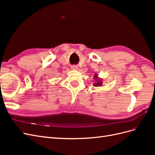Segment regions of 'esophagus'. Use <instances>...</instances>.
<instances>
[{
	"instance_id": "34e87169",
	"label": "esophagus",
	"mask_w": 155,
	"mask_h": 155,
	"mask_svg": "<svg viewBox=\"0 0 155 155\" xmlns=\"http://www.w3.org/2000/svg\"><path fill=\"white\" fill-rule=\"evenodd\" d=\"M71 68H72V70H78V67L76 66V65H72Z\"/></svg>"
}]
</instances>
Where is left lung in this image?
I'll return each instance as SVG.
<instances>
[{"instance_id":"obj_1","label":"left lung","mask_w":155,"mask_h":155,"mask_svg":"<svg viewBox=\"0 0 155 155\" xmlns=\"http://www.w3.org/2000/svg\"><path fill=\"white\" fill-rule=\"evenodd\" d=\"M94 79L95 80V83H94V87H99V86H101L103 85V83H104V82H103V79L102 78H100L98 77V75L95 74L94 75Z\"/></svg>"}]
</instances>
